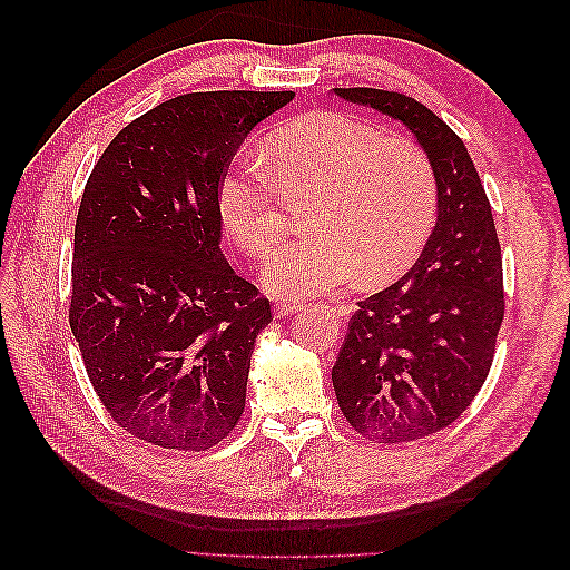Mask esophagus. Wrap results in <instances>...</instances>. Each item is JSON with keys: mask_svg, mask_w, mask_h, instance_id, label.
Masks as SVG:
<instances>
[{"mask_svg": "<svg viewBox=\"0 0 570 570\" xmlns=\"http://www.w3.org/2000/svg\"><path fill=\"white\" fill-rule=\"evenodd\" d=\"M302 304L299 302H287V299H281L273 304V312L278 316H292V314H299L302 312Z\"/></svg>", "mask_w": 570, "mask_h": 570, "instance_id": "34e87169", "label": "esophagus"}]
</instances>
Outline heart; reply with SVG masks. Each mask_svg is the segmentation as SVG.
<instances>
[{
  "label": "heart",
  "mask_w": 570,
  "mask_h": 570,
  "mask_svg": "<svg viewBox=\"0 0 570 570\" xmlns=\"http://www.w3.org/2000/svg\"><path fill=\"white\" fill-rule=\"evenodd\" d=\"M312 197L306 237L285 245L264 283L278 297L325 295L402 275L435 228L440 185L423 147L337 111H312L275 130L264 161L243 157L218 180L223 230L266 256L285 228V202Z\"/></svg>",
  "instance_id": "obj_1"
}]
</instances>
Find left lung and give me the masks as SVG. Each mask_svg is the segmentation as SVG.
Wrapping results in <instances>:
<instances>
[{"label": "left lung", "instance_id": "left-lung-1", "mask_svg": "<svg viewBox=\"0 0 570 570\" xmlns=\"http://www.w3.org/2000/svg\"><path fill=\"white\" fill-rule=\"evenodd\" d=\"M416 135L435 166L440 209L419 262L358 302L333 366L344 419L377 444L440 433L471 406L504 321L502 249L485 187L461 137L413 97L335 88Z\"/></svg>", "mask_w": 570, "mask_h": 570}]
</instances>
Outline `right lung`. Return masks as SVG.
Here are the masks:
<instances>
[{
    "label": "right lung",
    "mask_w": 570,
    "mask_h": 570,
    "mask_svg": "<svg viewBox=\"0 0 570 570\" xmlns=\"http://www.w3.org/2000/svg\"><path fill=\"white\" fill-rule=\"evenodd\" d=\"M295 92H189L120 130L85 183L68 323L109 416L204 452L245 411L271 302L220 254L216 189L247 132Z\"/></svg>",
    "instance_id": "1"
}]
</instances>
